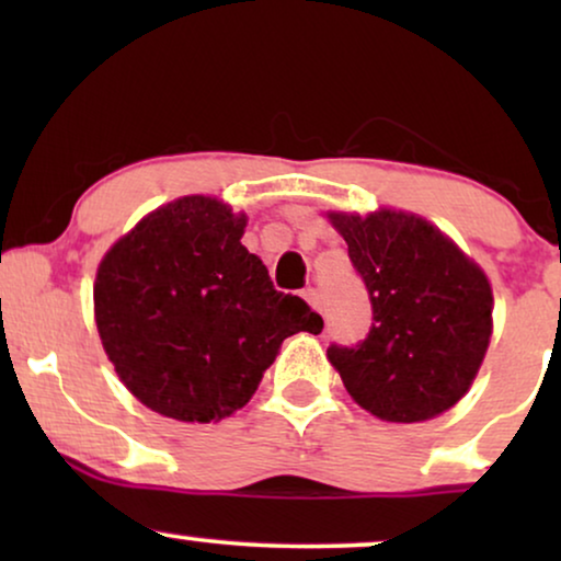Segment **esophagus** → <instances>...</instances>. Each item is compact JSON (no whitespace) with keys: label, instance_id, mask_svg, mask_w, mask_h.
I'll list each match as a JSON object with an SVG mask.
<instances>
[{"label":"esophagus","instance_id":"1","mask_svg":"<svg viewBox=\"0 0 561 561\" xmlns=\"http://www.w3.org/2000/svg\"><path fill=\"white\" fill-rule=\"evenodd\" d=\"M304 298H306V301H309L317 311H324V301H321V294H319L317 288H306V290H304Z\"/></svg>","mask_w":561,"mask_h":561}]
</instances>
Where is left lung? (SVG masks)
Here are the masks:
<instances>
[{
  "instance_id": "left-lung-1",
  "label": "left lung",
  "mask_w": 561,
  "mask_h": 561,
  "mask_svg": "<svg viewBox=\"0 0 561 561\" xmlns=\"http://www.w3.org/2000/svg\"><path fill=\"white\" fill-rule=\"evenodd\" d=\"M363 278L373 327L329 344L350 396L373 416L416 424L467 393L493 329L485 273L428 221L401 211L329 214Z\"/></svg>"
}]
</instances>
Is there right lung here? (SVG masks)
Returning a JSON list of instances; mask_svg holds the SVG:
<instances>
[{
	"mask_svg": "<svg viewBox=\"0 0 561 561\" xmlns=\"http://www.w3.org/2000/svg\"><path fill=\"white\" fill-rule=\"evenodd\" d=\"M244 217L217 198L183 196L106 252L94 283L96 329L137 401L209 424L242 409L296 332L324 321L275 290L240 242Z\"/></svg>",
	"mask_w": 561,
	"mask_h": 561,
	"instance_id": "1",
	"label": "right lung"
}]
</instances>
